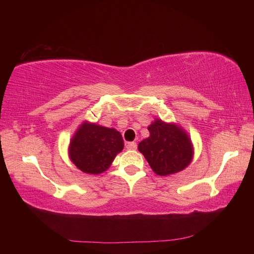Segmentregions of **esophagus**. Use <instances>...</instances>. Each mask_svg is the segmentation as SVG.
I'll list each match as a JSON object with an SVG mask.
<instances>
[{
    "mask_svg": "<svg viewBox=\"0 0 254 254\" xmlns=\"http://www.w3.org/2000/svg\"><path fill=\"white\" fill-rule=\"evenodd\" d=\"M136 147H137V145H136L135 142H128L127 144V150H134V149H136Z\"/></svg>",
    "mask_w": 254,
    "mask_h": 254,
    "instance_id": "34e87169",
    "label": "esophagus"
}]
</instances>
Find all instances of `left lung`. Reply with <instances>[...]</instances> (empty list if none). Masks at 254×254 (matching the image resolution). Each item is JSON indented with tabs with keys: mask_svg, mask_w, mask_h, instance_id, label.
<instances>
[{
	"mask_svg": "<svg viewBox=\"0 0 254 254\" xmlns=\"http://www.w3.org/2000/svg\"><path fill=\"white\" fill-rule=\"evenodd\" d=\"M149 136L138 144V150L150 168L159 176L177 174L193 158L191 139L182 127L156 119L148 127Z\"/></svg>",
	"mask_w": 254,
	"mask_h": 254,
	"instance_id": "8db88e82",
	"label": "left lung"
}]
</instances>
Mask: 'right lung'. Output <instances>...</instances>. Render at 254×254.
<instances>
[{
  "mask_svg": "<svg viewBox=\"0 0 254 254\" xmlns=\"http://www.w3.org/2000/svg\"><path fill=\"white\" fill-rule=\"evenodd\" d=\"M123 147L122 135L116 128L84 122L71 139L68 155L79 170L98 175L109 168Z\"/></svg>",
  "mask_w": 254,
  "mask_h": 254,
  "instance_id": "add662e5",
  "label": "right lung"
}]
</instances>
